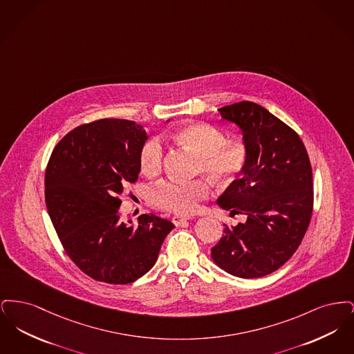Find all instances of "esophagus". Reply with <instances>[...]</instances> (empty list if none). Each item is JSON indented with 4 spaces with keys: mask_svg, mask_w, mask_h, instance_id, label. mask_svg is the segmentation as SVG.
I'll list each match as a JSON object with an SVG mask.
<instances>
[{
    "mask_svg": "<svg viewBox=\"0 0 354 354\" xmlns=\"http://www.w3.org/2000/svg\"><path fill=\"white\" fill-rule=\"evenodd\" d=\"M188 219H189V218H187V216L175 215V216H172V223H174L175 225H182V224H185V221Z\"/></svg>",
    "mask_w": 354,
    "mask_h": 354,
    "instance_id": "34e87169",
    "label": "esophagus"
}]
</instances>
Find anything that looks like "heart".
<instances>
[{
  "mask_svg": "<svg viewBox=\"0 0 354 354\" xmlns=\"http://www.w3.org/2000/svg\"><path fill=\"white\" fill-rule=\"evenodd\" d=\"M169 139L196 155V171L203 172L214 183H235L247 167L250 151L241 142H227L225 134L208 123H191L176 129ZM163 163V146L159 139H147L139 151V169L146 176L160 172ZM211 189L203 179L191 182L162 180L150 189V202L165 211L191 214L199 202L208 198Z\"/></svg>",
  "mask_w": 354,
  "mask_h": 354,
  "instance_id": "b5f03b06",
  "label": "heart"
}]
</instances>
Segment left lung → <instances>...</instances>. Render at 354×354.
Returning <instances> with one entry per match:
<instances>
[{
    "instance_id": "8db88e82",
    "label": "left lung",
    "mask_w": 354,
    "mask_h": 354,
    "mask_svg": "<svg viewBox=\"0 0 354 354\" xmlns=\"http://www.w3.org/2000/svg\"><path fill=\"white\" fill-rule=\"evenodd\" d=\"M241 130L247 167L218 199L223 209L245 215L211 250L215 264L241 279L279 270L299 248L313 209L312 167L303 140L264 107L243 101L218 110Z\"/></svg>"
}]
</instances>
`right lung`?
Listing matches in <instances>:
<instances>
[{
  "label": "right lung",
  "mask_w": 354,
  "mask_h": 354,
  "mask_svg": "<svg viewBox=\"0 0 354 354\" xmlns=\"http://www.w3.org/2000/svg\"><path fill=\"white\" fill-rule=\"evenodd\" d=\"M147 139L133 120L100 119L64 136L48 163L51 223L73 263L97 281L129 284L142 277L175 227L153 214L140 215L136 227L119 219V196L138 179Z\"/></svg>",
  "instance_id": "1"
}]
</instances>
